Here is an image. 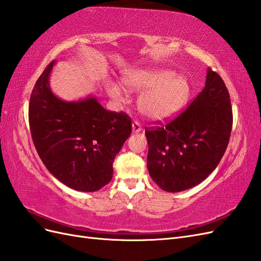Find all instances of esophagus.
<instances>
[{
  "mask_svg": "<svg viewBox=\"0 0 261 261\" xmlns=\"http://www.w3.org/2000/svg\"><path fill=\"white\" fill-rule=\"evenodd\" d=\"M141 130H142V128H141V124H140L138 121L132 122V132H133V133H138V132H140Z\"/></svg>",
  "mask_w": 261,
  "mask_h": 261,
  "instance_id": "obj_1",
  "label": "esophagus"
}]
</instances>
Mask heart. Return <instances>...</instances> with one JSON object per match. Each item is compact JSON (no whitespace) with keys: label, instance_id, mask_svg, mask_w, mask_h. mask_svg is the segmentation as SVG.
<instances>
[{"label":"heart","instance_id":"obj_1","mask_svg":"<svg viewBox=\"0 0 261 261\" xmlns=\"http://www.w3.org/2000/svg\"><path fill=\"white\" fill-rule=\"evenodd\" d=\"M123 83L132 92H143L138 99L139 110L153 121H166L179 115L192 94L188 77L169 69L131 71L123 76ZM107 92L114 99L123 98L122 89L115 83L107 85Z\"/></svg>","mask_w":261,"mask_h":261}]
</instances>
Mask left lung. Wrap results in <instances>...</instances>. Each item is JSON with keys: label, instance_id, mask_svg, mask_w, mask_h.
I'll return each mask as SVG.
<instances>
[{"label": "left lung", "instance_id": "left-lung-1", "mask_svg": "<svg viewBox=\"0 0 261 261\" xmlns=\"http://www.w3.org/2000/svg\"><path fill=\"white\" fill-rule=\"evenodd\" d=\"M232 124L227 88L219 74L207 69L205 86L190 106L165 126L145 131L152 179L167 192L202 182L224 155Z\"/></svg>", "mask_w": 261, "mask_h": 261}]
</instances>
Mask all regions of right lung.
Instances as JSON below:
<instances>
[{"instance_id": "obj_1", "label": "right lung", "mask_w": 261, "mask_h": 261, "mask_svg": "<svg viewBox=\"0 0 261 261\" xmlns=\"http://www.w3.org/2000/svg\"><path fill=\"white\" fill-rule=\"evenodd\" d=\"M56 61L37 80L29 101L32 138L44 166L68 187L97 191L113 178V163L131 135V119L106 110L94 95L66 101L51 91Z\"/></svg>"}]
</instances>
